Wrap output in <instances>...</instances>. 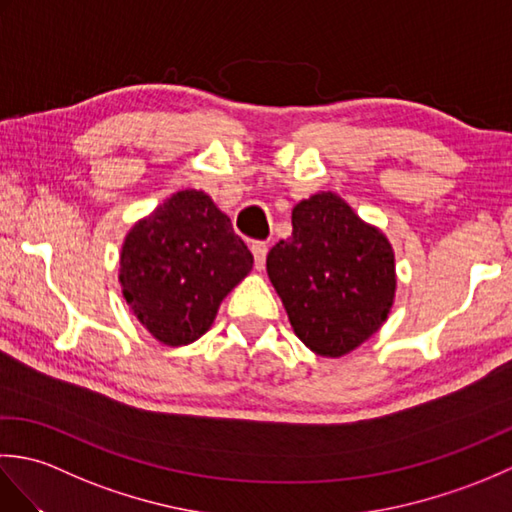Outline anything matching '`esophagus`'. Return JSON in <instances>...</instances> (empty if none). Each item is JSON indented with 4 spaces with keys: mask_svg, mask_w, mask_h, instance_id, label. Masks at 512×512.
Returning <instances> with one entry per match:
<instances>
[{
    "mask_svg": "<svg viewBox=\"0 0 512 512\" xmlns=\"http://www.w3.org/2000/svg\"><path fill=\"white\" fill-rule=\"evenodd\" d=\"M250 250H253V257H255V268L262 270V268L266 266V255H268L266 242H253V246H250Z\"/></svg>",
    "mask_w": 512,
    "mask_h": 512,
    "instance_id": "esophagus-1",
    "label": "esophagus"
}]
</instances>
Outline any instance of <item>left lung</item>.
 <instances>
[{
	"mask_svg": "<svg viewBox=\"0 0 512 512\" xmlns=\"http://www.w3.org/2000/svg\"><path fill=\"white\" fill-rule=\"evenodd\" d=\"M266 270L292 330L319 356L356 350L394 306V248L332 191L292 209V235L270 248Z\"/></svg>",
	"mask_w": 512,
	"mask_h": 512,
	"instance_id": "obj_1",
	"label": "left lung"
}]
</instances>
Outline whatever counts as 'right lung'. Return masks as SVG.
<instances>
[{
  "instance_id": "obj_1",
  "label": "right lung",
  "mask_w": 512,
  "mask_h": 512,
  "mask_svg": "<svg viewBox=\"0 0 512 512\" xmlns=\"http://www.w3.org/2000/svg\"><path fill=\"white\" fill-rule=\"evenodd\" d=\"M253 268L231 220L204 191L173 193L132 226L121 250L123 297L154 339L198 341L222 299Z\"/></svg>"
}]
</instances>
